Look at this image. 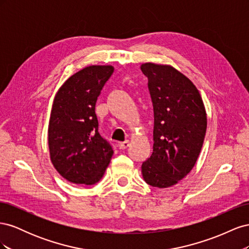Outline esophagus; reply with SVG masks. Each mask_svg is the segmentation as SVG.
Masks as SVG:
<instances>
[{
    "label": "esophagus",
    "instance_id": "obj_1",
    "mask_svg": "<svg viewBox=\"0 0 249 249\" xmlns=\"http://www.w3.org/2000/svg\"><path fill=\"white\" fill-rule=\"evenodd\" d=\"M129 144H130V142L127 141V140H125V141H124V142H119V143H118V147H119L120 149H125L127 146H129Z\"/></svg>",
    "mask_w": 249,
    "mask_h": 249
}]
</instances>
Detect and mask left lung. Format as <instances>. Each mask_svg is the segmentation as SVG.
<instances>
[{"label": "left lung", "instance_id": "8db88e82", "mask_svg": "<svg viewBox=\"0 0 249 249\" xmlns=\"http://www.w3.org/2000/svg\"><path fill=\"white\" fill-rule=\"evenodd\" d=\"M154 108L153 154L142 163L145 182L157 188L176 185L196 163L207 130V114L193 83L169 65L144 63Z\"/></svg>", "mask_w": 249, "mask_h": 249}]
</instances>
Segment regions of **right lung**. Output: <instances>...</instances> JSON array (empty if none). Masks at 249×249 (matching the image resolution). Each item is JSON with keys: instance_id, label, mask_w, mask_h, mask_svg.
I'll use <instances>...</instances> for the list:
<instances>
[{"instance_id": "right-lung-1", "label": "right lung", "mask_w": 249, "mask_h": 249, "mask_svg": "<svg viewBox=\"0 0 249 249\" xmlns=\"http://www.w3.org/2000/svg\"><path fill=\"white\" fill-rule=\"evenodd\" d=\"M111 65H91L67 79L55 95L49 124L51 160L73 184L93 185L103 178L113 156L99 133L95 104L112 76Z\"/></svg>"}]
</instances>
